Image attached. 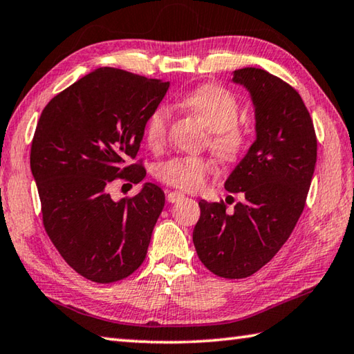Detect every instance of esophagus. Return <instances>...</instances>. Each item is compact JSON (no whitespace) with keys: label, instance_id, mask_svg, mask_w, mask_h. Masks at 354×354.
I'll return each instance as SVG.
<instances>
[{"label":"esophagus","instance_id":"34e87169","mask_svg":"<svg viewBox=\"0 0 354 354\" xmlns=\"http://www.w3.org/2000/svg\"><path fill=\"white\" fill-rule=\"evenodd\" d=\"M183 198H184V194H181V192H176V190L167 192V201L169 203H178L179 199H183Z\"/></svg>","mask_w":354,"mask_h":354}]
</instances>
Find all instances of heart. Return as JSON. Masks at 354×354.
I'll list each match as a JSON object with an SVG mask.
<instances>
[{"instance_id":"heart-1","label":"heart","mask_w":354,"mask_h":354,"mask_svg":"<svg viewBox=\"0 0 354 354\" xmlns=\"http://www.w3.org/2000/svg\"><path fill=\"white\" fill-rule=\"evenodd\" d=\"M179 106L201 119L209 128V147L218 158L232 162L248 149L249 133L239 124L240 102L226 88L204 83L183 94ZM169 122L170 113L162 105L149 114L144 125V136L150 149L164 145ZM214 165L207 158L173 156L156 165L155 176L171 187L195 192L203 187Z\"/></svg>"}]
</instances>
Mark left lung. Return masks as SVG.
<instances>
[{
  "label": "left lung",
  "mask_w": 354,
  "mask_h": 354,
  "mask_svg": "<svg viewBox=\"0 0 354 354\" xmlns=\"http://www.w3.org/2000/svg\"><path fill=\"white\" fill-rule=\"evenodd\" d=\"M255 108L257 138L230 173L227 192L241 194L234 212L201 199L194 244L203 265L223 279H244L283 246L304 212L317 159L313 119L300 94L265 69L234 71Z\"/></svg>",
  "instance_id": "8db88e82"
}]
</instances>
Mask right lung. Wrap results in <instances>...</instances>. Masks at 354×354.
I'll return each instance as SVG.
<instances>
[{"instance_id": "add662e5", "label": "right lung", "mask_w": 354, "mask_h": 354, "mask_svg": "<svg viewBox=\"0 0 354 354\" xmlns=\"http://www.w3.org/2000/svg\"><path fill=\"white\" fill-rule=\"evenodd\" d=\"M170 83L99 68L44 106L30 147L43 224L68 265L95 283H113L142 265L165 195L156 184L120 201L115 179L145 178L134 159L149 114Z\"/></svg>"}]
</instances>
